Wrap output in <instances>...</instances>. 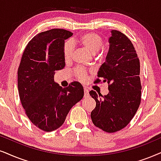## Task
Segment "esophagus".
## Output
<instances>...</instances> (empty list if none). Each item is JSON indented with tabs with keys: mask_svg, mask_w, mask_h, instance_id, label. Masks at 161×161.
I'll use <instances>...</instances> for the list:
<instances>
[{
	"mask_svg": "<svg viewBox=\"0 0 161 161\" xmlns=\"http://www.w3.org/2000/svg\"><path fill=\"white\" fill-rule=\"evenodd\" d=\"M84 93H85V95H84L85 98H86V97H89V93H88V90H87V89L86 88V87H85V88H84Z\"/></svg>",
	"mask_w": 161,
	"mask_h": 161,
	"instance_id": "34e87169",
	"label": "esophagus"
}]
</instances>
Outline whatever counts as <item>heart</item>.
Wrapping results in <instances>:
<instances>
[{"instance_id":"b5f03b06","label":"heart","mask_w":161,"mask_h":161,"mask_svg":"<svg viewBox=\"0 0 161 161\" xmlns=\"http://www.w3.org/2000/svg\"><path fill=\"white\" fill-rule=\"evenodd\" d=\"M76 43L83 47L87 49L92 53L98 52L103 44V38L99 34L93 32H88L82 34L76 40ZM63 54L65 61L71 59L73 54V46L70 42H66L63 48ZM76 76L81 81H85L87 79V74L84 70L81 68L76 69L75 71Z\"/></svg>"}]
</instances>
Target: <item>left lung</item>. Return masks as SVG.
Listing matches in <instances>:
<instances>
[{"label":"left lung","instance_id":"8db88e82","mask_svg":"<svg viewBox=\"0 0 161 161\" xmlns=\"http://www.w3.org/2000/svg\"><path fill=\"white\" fill-rule=\"evenodd\" d=\"M109 50L97 76L108 84L109 93L103 96L94 91L91 111L93 123L104 131L114 133L123 129L135 115L141 101L140 60L129 38L118 30H111ZM101 82L96 79L95 83Z\"/></svg>","mask_w":161,"mask_h":161}]
</instances>
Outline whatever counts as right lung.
Instances as JSON below:
<instances>
[{
  "label": "right lung",
  "instance_id": "add662e5",
  "mask_svg": "<svg viewBox=\"0 0 161 161\" xmlns=\"http://www.w3.org/2000/svg\"><path fill=\"white\" fill-rule=\"evenodd\" d=\"M73 33L52 29L38 33L30 41L18 70L19 97L30 120L44 131L62 125L71 108L84 96L82 85L71 82L62 88L54 82L55 71L65 66L64 40Z\"/></svg>",
  "mask_w": 161,
  "mask_h": 161
}]
</instances>
